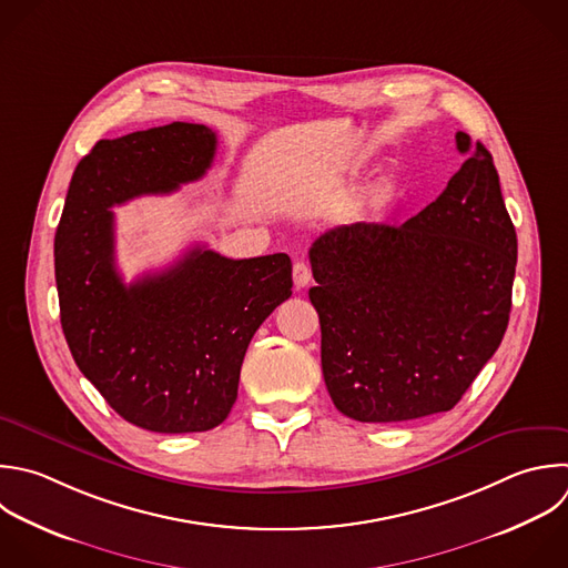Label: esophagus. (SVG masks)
<instances>
[{
	"label": "esophagus",
	"instance_id": "34e87169",
	"mask_svg": "<svg viewBox=\"0 0 568 568\" xmlns=\"http://www.w3.org/2000/svg\"><path fill=\"white\" fill-rule=\"evenodd\" d=\"M313 280V273H311V266L306 262H295L293 264V282H295V288H306Z\"/></svg>",
	"mask_w": 568,
	"mask_h": 568
}]
</instances>
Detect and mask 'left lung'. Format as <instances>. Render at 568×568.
Instances as JSON below:
<instances>
[{
    "instance_id": "left-lung-1",
    "label": "left lung",
    "mask_w": 568,
    "mask_h": 568,
    "mask_svg": "<svg viewBox=\"0 0 568 568\" xmlns=\"http://www.w3.org/2000/svg\"><path fill=\"white\" fill-rule=\"evenodd\" d=\"M455 142L462 169L415 217L337 226L308 251L324 382L357 422L450 410L508 326L515 226L490 153Z\"/></svg>"
}]
</instances>
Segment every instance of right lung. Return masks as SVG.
<instances>
[{
	"label": "right lung",
	"mask_w": 568,
	"mask_h": 568,
	"mask_svg": "<svg viewBox=\"0 0 568 568\" xmlns=\"http://www.w3.org/2000/svg\"><path fill=\"white\" fill-rule=\"evenodd\" d=\"M215 149L209 126L186 122L100 140L73 173L55 233L73 359L118 415L155 433L211 430L229 417L255 331L293 293L286 253L229 260L204 246L122 282L111 209L200 180Z\"/></svg>",
	"instance_id": "obj_1"
}]
</instances>
